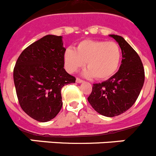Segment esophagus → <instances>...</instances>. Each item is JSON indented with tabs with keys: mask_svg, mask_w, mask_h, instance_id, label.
Returning a JSON list of instances; mask_svg holds the SVG:
<instances>
[{
	"mask_svg": "<svg viewBox=\"0 0 156 156\" xmlns=\"http://www.w3.org/2000/svg\"><path fill=\"white\" fill-rule=\"evenodd\" d=\"M76 82H77V83H82V82H83V81H82V79H80V78H76Z\"/></svg>",
	"mask_w": 156,
	"mask_h": 156,
	"instance_id": "esophagus-1",
	"label": "esophagus"
}]
</instances>
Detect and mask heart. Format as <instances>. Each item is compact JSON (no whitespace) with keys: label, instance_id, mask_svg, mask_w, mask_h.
I'll return each mask as SVG.
<instances>
[{"label":"heart","instance_id":"1","mask_svg":"<svg viewBox=\"0 0 156 156\" xmlns=\"http://www.w3.org/2000/svg\"><path fill=\"white\" fill-rule=\"evenodd\" d=\"M121 49L114 41L101 40H83L77 48L68 47L63 54L65 67L70 73H74L86 66L84 72L86 77L107 79L117 71L121 61Z\"/></svg>","mask_w":156,"mask_h":156}]
</instances>
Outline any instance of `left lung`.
Wrapping results in <instances>:
<instances>
[{
    "instance_id": "obj_1",
    "label": "left lung",
    "mask_w": 156,
    "mask_h": 156,
    "mask_svg": "<svg viewBox=\"0 0 156 156\" xmlns=\"http://www.w3.org/2000/svg\"><path fill=\"white\" fill-rule=\"evenodd\" d=\"M121 48V65L107 81L93 84L88 101L96 112L115 117L126 112L136 101L144 82L143 64L133 48L121 36L109 34Z\"/></svg>"
}]
</instances>
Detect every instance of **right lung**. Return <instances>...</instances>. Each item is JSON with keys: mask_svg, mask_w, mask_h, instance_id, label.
<instances>
[{"mask_svg": "<svg viewBox=\"0 0 156 156\" xmlns=\"http://www.w3.org/2000/svg\"><path fill=\"white\" fill-rule=\"evenodd\" d=\"M65 50L62 36L48 34L25 48L16 61L13 78L20 107L41 122L57 115L61 89L76 80L63 68Z\"/></svg>", "mask_w": 156, "mask_h": 156, "instance_id": "obj_1", "label": "right lung"}]
</instances>
